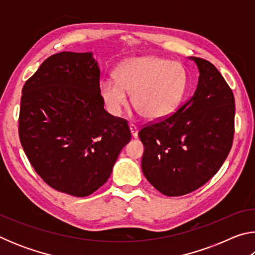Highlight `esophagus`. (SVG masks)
Instances as JSON below:
<instances>
[{
  "instance_id": "34e87169",
  "label": "esophagus",
  "mask_w": 255,
  "mask_h": 255,
  "mask_svg": "<svg viewBox=\"0 0 255 255\" xmlns=\"http://www.w3.org/2000/svg\"><path fill=\"white\" fill-rule=\"evenodd\" d=\"M129 129H130V132H131V136L133 138H137L138 136V130H137V127L135 126V125H129Z\"/></svg>"
}]
</instances>
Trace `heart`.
<instances>
[{
    "label": "heart",
    "instance_id": "1",
    "mask_svg": "<svg viewBox=\"0 0 255 255\" xmlns=\"http://www.w3.org/2000/svg\"><path fill=\"white\" fill-rule=\"evenodd\" d=\"M115 77L102 81L99 88L107 111L119 117L127 106L128 93L132 106L149 122L170 117L187 86L182 65L155 56L127 60L116 70Z\"/></svg>",
    "mask_w": 255,
    "mask_h": 255
}]
</instances>
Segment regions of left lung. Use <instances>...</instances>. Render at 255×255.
<instances>
[{
    "instance_id": "left-lung-1",
    "label": "left lung",
    "mask_w": 255,
    "mask_h": 255,
    "mask_svg": "<svg viewBox=\"0 0 255 255\" xmlns=\"http://www.w3.org/2000/svg\"><path fill=\"white\" fill-rule=\"evenodd\" d=\"M199 70L195 93L175 114L138 132L144 145L141 170L163 195L179 197L213 178L234 137V94L208 60L190 57Z\"/></svg>"
}]
</instances>
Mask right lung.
<instances>
[{
	"instance_id": "1",
	"label": "right lung",
	"mask_w": 255,
	"mask_h": 255,
	"mask_svg": "<svg viewBox=\"0 0 255 255\" xmlns=\"http://www.w3.org/2000/svg\"><path fill=\"white\" fill-rule=\"evenodd\" d=\"M92 53L62 51L25 82L19 136L29 162L57 191L86 197L105 184L130 140L126 120L105 110Z\"/></svg>"
}]
</instances>
